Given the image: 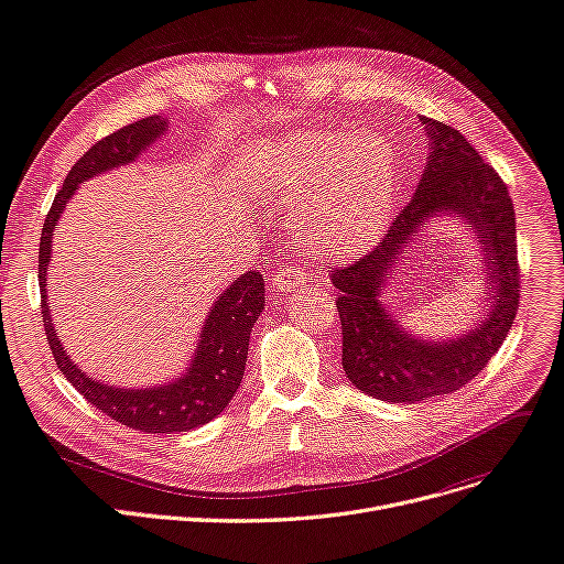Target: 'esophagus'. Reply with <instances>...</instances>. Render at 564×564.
Returning a JSON list of instances; mask_svg holds the SVG:
<instances>
[{"mask_svg":"<svg viewBox=\"0 0 564 564\" xmlns=\"http://www.w3.org/2000/svg\"><path fill=\"white\" fill-rule=\"evenodd\" d=\"M304 285V272L292 264H281L272 274V290L274 292H292Z\"/></svg>","mask_w":564,"mask_h":564,"instance_id":"obj_1","label":"esophagus"}]
</instances>
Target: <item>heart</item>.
<instances>
[{
    "label": "heart",
    "mask_w": 564,
    "mask_h": 564,
    "mask_svg": "<svg viewBox=\"0 0 564 564\" xmlns=\"http://www.w3.org/2000/svg\"><path fill=\"white\" fill-rule=\"evenodd\" d=\"M279 198L297 212L295 235L321 260H348L382 237L399 167L391 144L357 131H300L274 152Z\"/></svg>",
    "instance_id": "heart-1"
}]
</instances>
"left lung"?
I'll use <instances>...</instances> for the list:
<instances>
[{
  "instance_id": "obj_1",
  "label": "left lung",
  "mask_w": 564,
  "mask_h": 564,
  "mask_svg": "<svg viewBox=\"0 0 564 564\" xmlns=\"http://www.w3.org/2000/svg\"><path fill=\"white\" fill-rule=\"evenodd\" d=\"M422 124L431 138V156L417 193L373 251L332 272L338 290L343 371L364 394L389 403L426 401L468 384L500 350L519 311L517 214L507 184L456 129L429 117H422ZM437 210L460 213L480 232L497 304L477 330L456 341L426 344L402 334L395 318L383 311L379 290L393 275L390 264L409 235Z\"/></svg>"
}]
</instances>
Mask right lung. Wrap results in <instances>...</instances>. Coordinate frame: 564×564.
<instances>
[{
    "label": "right lung",
    "instance_id": "right-lung-1",
    "mask_svg": "<svg viewBox=\"0 0 564 564\" xmlns=\"http://www.w3.org/2000/svg\"><path fill=\"white\" fill-rule=\"evenodd\" d=\"M165 131L163 117H144L129 127L101 138L73 163L62 188L47 212L39 243V285H41V321L53 357L66 380L110 420L144 433L191 431L212 422L235 397L243 378V364L249 355V336L253 323L264 308V281L258 269L241 274L212 306L200 334L188 373L175 382L154 389H112L85 376L64 352L51 311L45 304V269L51 262V239L64 205L76 193V186L108 167L133 161L147 144Z\"/></svg>",
    "mask_w": 564,
    "mask_h": 564
}]
</instances>
